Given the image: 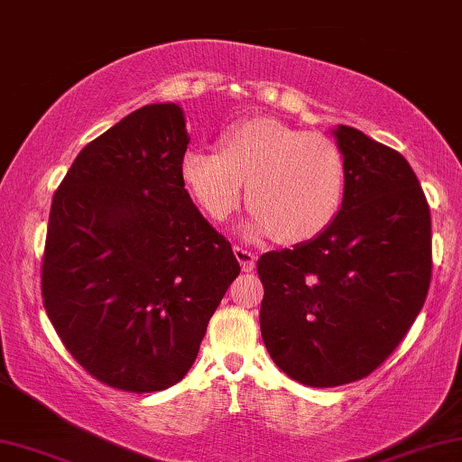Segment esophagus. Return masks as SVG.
I'll return each mask as SVG.
<instances>
[{
	"mask_svg": "<svg viewBox=\"0 0 462 462\" xmlns=\"http://www.w3.org/2000/svg\"><path fill=\"white\" fill-rule=\"evenodd\" d=\"M233 252H236V258L239 260L241 264V271L244 273H252L254 266H255V254L252 250H247V247L236 244L233 245Z\"/></svg>",
	"mask_w": 462,
	"mask_h": 462,
	"instance_id": "esophagus-1",
	"label": "esophagus"
}]
</instances>
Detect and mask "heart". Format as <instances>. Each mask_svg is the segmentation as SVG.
Returning <instances> with one entry per match:
<instances>
[{
    "mask_svg": "<svg viewBox=\"0 0 462 462\" xmlns=\"http://www.w3.org/2000/svg\"><path fill=\"white\" fill-rule=\"evenodd\" d=\"M181 177L215 221L239 208L247 183L254 233L282 244L314 239L328 229L343 204L346 180L335 140L276 119H250L231 127L221 152L188 148Z\"/></svg>",
    "mask_w": 462,
    "mask_h": 462,
    "instance_id": "heart-1",
    "label": "heart"
}]
</instances>
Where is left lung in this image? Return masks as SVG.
<instances>
[{"instance_id": "1", "label": "left lung", "mask_w": 462, "mask_h": 462, "mask_svg": "<svg viewBox=\"0 0 462 462\" xmlns=\"http://www.w3.org/2000/svg\"><path fill=\"white\" fill-rule=\"evenodd\" d=\"M338 215L311 241L260 255V330L276 365L305 386L370 375L420 314L431 281V217L394 148L349 125Z\"/></svg>"}]
</instances>
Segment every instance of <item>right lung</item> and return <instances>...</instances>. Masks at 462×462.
I'll use <instances>...</instances> for the list:
<instances>
[{
    "mask_svg": "<svg viewBox=\"0 0 462 462\" xmlns=\"http://www.w3.org/2000/svg\"><path fill=\"white\" fill-rule=\"evenodd\" d=\"M188 142L177 105L130 113L82 148L49 212V320L92 378L124 393H157L188 374L241 271L183 183Z\"/></svg>",
    "mask_w": 462,
    "mask_h": 462,
    "instance_id": "obj_1",
    "label": "right lung"
}]
</instances>
